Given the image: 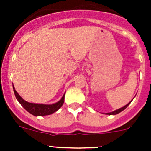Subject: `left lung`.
<instances>
[{
  "instance_id": "left-lung-1",
  "label": "left lung",
  "mask_w": 151,
  "mask_h": 151,
  "mask_svg": "<svg viewBox=\"0 0 151 151\" xmlns=\"http://www.w3.org/2000/svg\"><path fill=\"white\" fill-rule=\"evenodd\" d=\"M131 102H132V101H131ZM131 102H129V104H127L125 105V106H124L123 107H121V108H119V109H118V110H115V111L111 112V113H106V114H107V115H116V114H118V113H120V112H122V110H125V108L127 107V106H129V104H130Z\"/></svg>"
}]
</instances>
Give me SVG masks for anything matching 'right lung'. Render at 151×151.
<instances>
[{"instance_id": "right-lung-1", "label": "right lung", "mask_w": 151, "mask_h": 151, "mask_svg": "<svg viewBox=\"0 0 151 151\" xmlns=\"http://www.w3.org/2000/svg\"><path fill=\"white\" fill-rule=\"evenodd\" d=\"M13 88L17 101L25 108V110H27L29 113L32 114L33 116H35L50 115L52 113L57 111L63 104L65 94L63 95L62 98L55 104H33V103H29L26 101L25 100L22 99L20 95L17 93V91L14 88V86H13Z\"/></svg>"}]
</instances>
